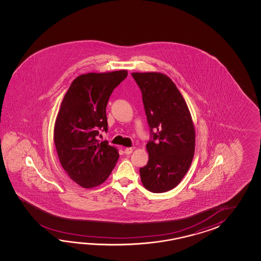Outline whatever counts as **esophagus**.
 <instances>
[{
  "label": "esophagus",
  "instance_id": "esophagus-1",
  "mask_svg": "<svg viewBox=\"0 0 261 261\" xmlns=\"http://www.w3.org/2000/svg\"><path fill=\"white\" fill-rule=\"evenodd\" d=\"M133 148H132V147H127L124 152H125V154H126V155H130V154L133 153Z\"/></svg>",
  "mask_w": 261,
  "mask_h": 261
}]
</instances>
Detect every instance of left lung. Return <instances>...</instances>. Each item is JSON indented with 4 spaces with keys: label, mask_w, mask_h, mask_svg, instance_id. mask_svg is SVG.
<instances>
[{
    "label": "left lung",
    "mask_w": 261,
    "mask_h": 261,
    "mask_svg": "<svg viewBox=\"0 0 261 261\" xmlns=\"http://www.w3.org/2000/svg\"><path fill=\"white\" fill-rule=\"evenodd\" d=\"M141 89L150 128L148 162L140 168L144 188L154 193L174 189L193 160L195 129L189 107L170 78L161 72H133Z\"/></svg>",
    "instance_id": "1"
}]
</instances>
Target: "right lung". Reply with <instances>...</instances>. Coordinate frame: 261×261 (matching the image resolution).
I'll use <instances>...</instances> for the list:
<instances>
[{
  "mask_svg": "<svg viewBox=\"0 0 261 261\" xmlns=\"http://www.w3.org/2000/svg\"><path fill=\"white\" fill-rule=\"evenodd\" d=\"M127 75L126 70L79 75L61 102L54 128L56 149L64 171L85 189L103 183L118 160L117 150L97 136L108 130L106 106Z\"/></svg>",
  "mask_w": 261,
  "mask_h": 261,
  "instance_id": "add662e5",
  "label": "right lung"
}]
</instances>
